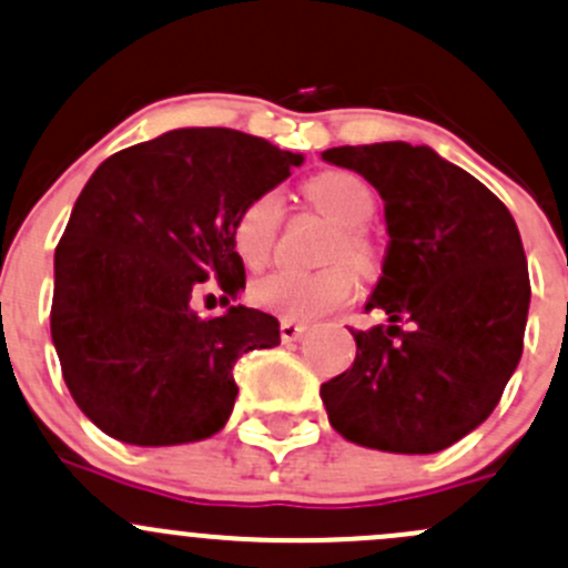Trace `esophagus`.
Wrapping results in <instances>:
<instances>
[{"instance_id":"1","label":"esophagus","mask_w":568,"mask_h":568,"mask_svg":"<svg viewBox=\"0 0 568 568\" xmlns=\"http://www.w3.org/2000/svg\"><path fill=\"white\" fill-rule=\"evenodd\" d=\"M304 329H307V326L296 324V321H283V324H280V337H283V343H296L304 334Z\"/></svg>"}]
</instances>
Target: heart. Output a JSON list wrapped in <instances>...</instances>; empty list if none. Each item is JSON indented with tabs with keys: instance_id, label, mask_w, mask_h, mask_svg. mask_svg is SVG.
I'll return each mask as SVG.
<instances>
[{
	"instance_id": "obj_1",
	"label": "heart",
	"mask_w": 568,
	"mask_h": 568,
	"mask_svg": "<svg viewBox=\"0 0 568 568\" xmlns=\"http://www.w3.org/2000/svg\"><path fill=\"white\" fill-rule=\"evenodd\" d=\"M304 193L321 214L339 225L329 253H326V261H332V266L321 268V272L280 268L250 285V300L258 307L285 321H300V324L321 318L354 300L356 274L349 267L354 265L364 274L375 268L373 239L367 236L364 225L375 217V209H378L375 190L369 187L367 179L354 171H326V174L313 176ZM280 217H283L280 195L272 190L253 195L239 209L231 239H234V250L244 264L253 268L266 264L277 244ZM334 260H348L352 265H334Z\"/></svg>"
}]
</instances>
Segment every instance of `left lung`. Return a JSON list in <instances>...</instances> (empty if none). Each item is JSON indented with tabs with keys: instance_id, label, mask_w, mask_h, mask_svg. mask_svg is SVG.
Masks as SVG:
<instances>
[{
	"instance_id": "8db88e82",
	"label": "left lung",
	"mask_w": 568,
	"mask_h": 568,
	"mask_svg": "<svg viewBox=\"0 0 568 568\" xmlns=\"http://www.w3.org/2000/svg\"><path fill=\"white\" fill-rule=\"evenodd\" d=\"M384 199V274L351 329L356 359L321 384L332 427L359 446L435 455L498 405L523 356L530 280L520 231L495 193L429 146L326 149Z\"/></svg>"
}]
</instances>
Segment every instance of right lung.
<instances>
[{
    "instance_id": "1",
    "label": "right lung",
    "mask_w": 568,
    "mask_h": 568,
    "mask_svg": "<svg viewBox=\"0 0 568 568\" xmlns=\"http://www.w3.org/2000/svg\"><path fill=\"white\" fill-rule=\"evenodd\" d=\"M302 154L229 128L171 130L111 154L75 201L53 255L51 337L75 405L133 446L209 438L236 399L234 364L280 345L274 315L201 318L214 285L244 288L234 220Z\"/></svg>"
}]
</instances>
